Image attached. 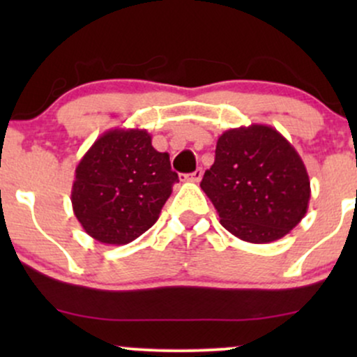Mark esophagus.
I'll return each instance as SVG.
<instances>
[{
  "label": "esophagus",
  "mask_w": 357,
  "mask_h": 357,
  "mask_svg": "<svg viewBox=\"0 0 357 357\" xmlns=\"http://www.w3.org/2000/svg\"><path fill=\"white\" fill-rule=\"evenodd\" d=\"M203 178V171H202V167H198V169L195 171V173H191V174H188L186 176V181H191V183H198L199 179Z\"/></svg>",
  "instance_id": "obj_1"
}]
</instances>
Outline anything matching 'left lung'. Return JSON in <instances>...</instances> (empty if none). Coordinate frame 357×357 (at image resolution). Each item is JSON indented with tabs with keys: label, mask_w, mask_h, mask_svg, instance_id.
<instances>
[{
	"label": "left lung",
	"mask_w": 357,
	"mask_h": 357,
	"mask_svg": "<svg viewBox=\"0 0 357 357\" xmlns=\"http://www.w3.org/2000/svg\"><path fill=\"white\" fill-rule=\"evenodd\" d=\"M202 190L220 223L250 243L285 236L304 218L310 199L309 174L296 147L265 124L221 134Z\"/></svg>",
	"instance_id": "left-lung-1"
}]
</instances>
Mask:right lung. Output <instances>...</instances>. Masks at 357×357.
Masks as SVG:
<instances>
[{"mask_svg": "<svg viewBox=\"0 0 357 357\" xmlns=\"http://www.w3.org/2000/svg\"><path fill=\"white\" fill-rule=\"evenodd\" d=\"M169 154L146 129H110L75 167L72 208L85 233L105 245H127L149 230L178 183Z\"/></svg>", "mask_w": 357, "mask_h": 357, "instance_id": "1", "label": "right lung"}]
</instances>
